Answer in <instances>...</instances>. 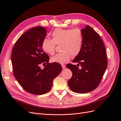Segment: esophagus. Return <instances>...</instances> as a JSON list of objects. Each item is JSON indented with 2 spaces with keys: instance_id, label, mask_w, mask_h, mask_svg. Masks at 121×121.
I'll use <instances>...</instances> for the list:
<instances>
[{
  "instance_id": "esophagus-1",
  "label": "esophagus",
  "mask_w": 121,
  "mask_h": 121,
  "mask_svg": "<svg viewBox=\"0 0 121 121\" xmlns=\"http://www.w3.org/2000/svg\"><path fill=\"white\" fill-rule=\"evenodd\" d=\"M62 69H64L66 68V66L64 65H62Z\"/></svg>"
}]
</instances>
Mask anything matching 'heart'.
<instances>
[{
  "instance_id": "1",
  "label": "heart",
  "mask_w": 121,
  "mask_h": 121,
  "mask_svg": "<svg viewBox=\"0 0 121 121\" xmlns=\"http://www.w3.org/2000/svg\"><path fill=\"white\" fill-rule=\"evenodd\" d=\"M52 40L45 39L42 43V48L46 53L52 55L55 53L56 45H60L62 52L51 58V61L59 64L68 62L71 55L76 56L82 48L83 36L78 28L62 29L57 28L51 34Z\"/></svg>"
}]
</instances>
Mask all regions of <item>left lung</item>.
Wrapping results in <instances>:
<instances>
[{"label":"left lung","instance_id":"obj_1","mask_svg":"<svg viewBox=\"0 0 121 121\" xmlns=\"http://www.w3.org/2000/svg\"><path fill=\"white\" fill-rule=\"evenodd\" d=\"M81 32L83 36L82 48L72 62L76 65L68 64L72 76L68 81L69 88L73 91L85 93L99 86L107 69L108 60L103 42L99 35L90 26H86Z\"/></svg>","mask_w":121,"mask_h":121}]
</instances>
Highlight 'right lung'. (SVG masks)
Segmentation results:
<instances>
[{
    "instance_id": "obj_1",
    "label": "right lung",
    "mask_w": 121,
    "mask_h": 121,
    "mask_svg": "<svg viewBox=\"0 0 121 121\" xmlns=\"http://www.w3.org/2000/svg\"><path fill=\"white\" fill-rule=\"evenodd\" d=\"M47 30L37 26L26 31L15 42L11 58L13 74L21 86L28 92L41 95L51 89L53 80L62 68L59 63H49V56L42 48ZM46 64L44 69L41 64Z\"/></svg>"
}]
</instances>
